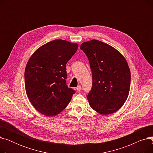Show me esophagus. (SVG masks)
Masks as SVG:
<instances>
[{"instance_id":"esophagus-1","label":"esophagus","mask_w":153,"mask_h":153,"mask_svg":"<svg viewBox=\"0 0 153 153\" xmlns=\"http://www.w3.org/2000/svg\"><path fill=\"white\" fill-rule=\"evenodd\" d=\"M76 90L78 91V92H80L81 90H82V87H81V85H79L77 87H76Z\"/></svg>"}]
</instances>
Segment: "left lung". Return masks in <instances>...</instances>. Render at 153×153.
I'll use <instances>...</instances> for the list:
<instances>
[{
    "label": "left lung",
    "instance_id": "left-lung-1",
    "mask_svg": "<svg viewBox=\"0 0 153 153\" xmlns=\"http://www.w3.org/2000/svg\"><path fill=\"white\" fill-rule=\"evenodd\" d=\"M89 59L92 86L87 99L92 109L106 115L118 110L130 92L131 73L124 56L115 48L99 40L82 43Z\"/></svg>",
    "mask_w": 153,
    "mask_h": 153
}]
</instances>
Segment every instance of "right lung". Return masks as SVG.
<instances>
[{"label":"right lung","instance_id":"add662e5","mask_svg":"<svg viewBox=\"0 0 153 153\" xmlns=\"http://www.w3.org/2000/svg\"><path fill=\"white\" fill-rule=\"evenodd\" d=\"M78 45L54 39L33 53L25 70L28 98L42 114L54 117L70 102L75 93L66 85L68 61L77 50Z\"/></svg>","mask_w":153,"mask_h":153}]
</instances>
